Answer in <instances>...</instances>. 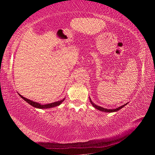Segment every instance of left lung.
<instances>
[{"instance_id":"left-lung-1","label":"left lung","mask_w":155,"mask_h":155,"mask_svg":"<svg viewBox=\"0 0 155 155\" xmlns=\"http://www.w3.org/2000/svg\"><path fill=\"white\" fill-rule=\"evenodd\" d=\"M90 103H91V104H92V105H93V107H95L96 109H98V110H100V111H104V112H109V113H110V112H115V111H119V110H120V109L123 108V107H124L126 105V104H127H127H124V105H122V106L120 107H118V108H116V109H105V108H104V107H100V106L96 105V104H94V103H93V102L91 101V98H90Z\"/></svg>"}]
</instances>
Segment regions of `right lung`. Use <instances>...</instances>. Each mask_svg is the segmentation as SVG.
Segmentation results:
<instances>
[{
	"label": "right lung",
	"instance_id": "obj_1",
	"mask_svg": "<svg viewBox=\"0 0 155 155\" xmlns=\"http://www.w3.org/2000/svg\"><path fill=\"white\" fill-rule=\"evenodd\" d=\"M19 95L21 98H22V99H24L25 101L27 102V103L30 104L31 105H32L33 107H35V108H38V109H49V108H52V107L59 106V104H61L62 103V102L65 100V98H64L63 100H61V101L54 102V103H52L46 104H41L40 103H36V102H33L32 101H30L29 99L25 98V97H23L22 95H20V94H19Z\"/></svg>",
	"mask_w": 155,
	"mask_h": 155
}]
</instances>
